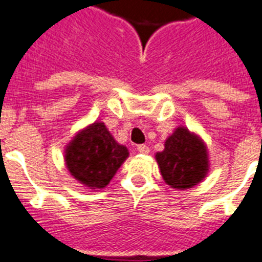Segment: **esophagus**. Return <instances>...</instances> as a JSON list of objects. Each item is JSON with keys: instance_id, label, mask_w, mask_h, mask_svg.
I'll return each instance as SVG.
<instances>
[{"instance_id": "34e87169", "label": "esophagus", "mask_w": 262, "mask_h": 262, "mask_svg": "<svg viewBox=\"0 0 262 262\" xmlns=\"http://www.w3.org/2000/svg\"><path fill=\"white\" fill-rule=\"evenodd\" d=\"M137 150L140 151L141 155H148V153H149V146H148V145H145V144L138 145Z\"/></svg>"}]
</instances>
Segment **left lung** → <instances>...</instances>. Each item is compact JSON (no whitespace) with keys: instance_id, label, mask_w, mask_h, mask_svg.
I'll return each instance as SVG.
<instances>
[{"instance_id":"1","label":"left lung","mask_w":262,"mask_h":262,"mask_svg":"<svg viewBox=\"0 0 262 262\" xmlns=\"http://www.w3.org/2000/svg\"><path fill=\"white\" fill-rule=\"evenodd\" d=\"M162 179L177 190L195 186L209 172V151L199 135L188 127H176L166 138L164 150L156 153Z\"/></svg>"}]
</instances>
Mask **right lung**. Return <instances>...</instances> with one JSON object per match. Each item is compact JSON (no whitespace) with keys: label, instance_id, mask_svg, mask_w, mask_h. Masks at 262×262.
I'll return each instance as SVG.
<instances>
[{"label":"right lung","instance_id":"right-lung-1","mask_svg":"<svg viewBox=\"0 0 262 262\" xmlns=\"http://www.w3.org/2000/svg\"><path fill=\"white\" fill-rule=\"evenodd\" d=\"M63 153L70 174L89 189H104L129 157L126 146L118 144L101 121L77 132Z\"/></svg>","mask_w":262,"mask_h":262}]
</instances>
